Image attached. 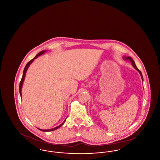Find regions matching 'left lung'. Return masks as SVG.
<instances>
[{"label":"left lung","mask_w":160,"mask_h":160,"mask_svg":"<svg viewBox=\"0 0 160 160\" xmlns=\"http://www.w3.org/2000/svg\"><path fill=\"white\" fill-rule=\"evenodd\" d=\"M123 59H125V60H128V61H130L131 63H132V65L133 66V67L134 68L136 69L137 71H138V72L140 73V76H141V77H142V80L143 81V76H142V72H141V71L138 69L137 68V67H136V64H135V62H134V61H133V59L131 58V57H123Z\"/></svg>","instance_id":"8db88e82"}]
</instances>
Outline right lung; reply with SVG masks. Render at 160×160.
Instances as JSON below:
<instances>
[{
    "label": "right lung",
    "mask_w": 160,
    "mask_h": 160,
    "mask_svg": "<svg viewBox=\"0 0 160 160\" xmlns=\"http://www.w3.org/2000/svg\"><path fill=\"white\" fill-rule=\"evenodd\" d=\"M46 52V50H43V51H41V52H39V53L37 54L36 55V56H35V57L33 59H32L29 61V62H28V63L26 64V65L25 66V68H24V70H23V76H22V80H21V81H20V86H19V91H20V96H22V86H23V82H24V78H25V76H26V71H27L29 67L30 66V65H31V63H32V62L33 61H34L35 59H37V58H38V56H41V54H42L44 53V52ZM65 121H66V119H65V120L63 121V122L62 123H61L60 125H59V126H58V127H55V128H52V129H39V128H38V129H39V130H41V131H45V132L54 131V130L58 129L59 128H60L61 126H62V125L64 124V123H65Z\"/></svg>",
    "instance_id": "add662e5"
}]
</instances>
